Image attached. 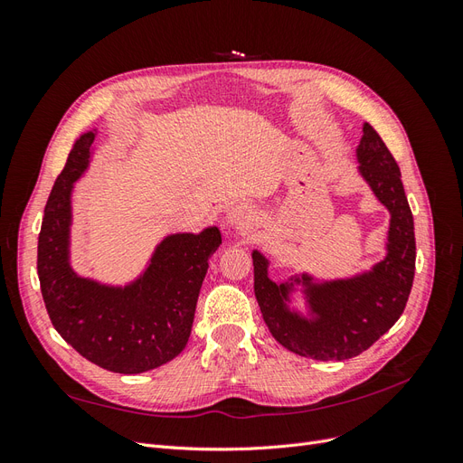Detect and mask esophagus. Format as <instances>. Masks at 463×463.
Instances as JSON below:
<instances>
[{
	"mask_svg": "<svg viewBox=\"0 0 463 463\" xmlns=\"http://www.w3.org/2000/svg\"><path fill=\"white\" fill-rule=\"evenodd\" d=\"M226 220H228L230 226H233V228L247 230V228H250V222H253V213H250V208L247 204L237 203V204L228 208Z\"/></svg>",
	"mask_w": 463,
	"mask_h": 463,
	"instance_id": "1",
	"label": "esophagus"
}]
</instances>
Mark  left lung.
<instances>
[{"mask_svg":"<svg viewBox=\"0 0 463 463\" xmlns=\"http://www.w3.org/2000/svg\"><path fill=\"white\" fill-rule=\"evenodd\" d=\"M359 174L390 210L386 259L371 272L313 284L309 274L291 278L305 286L309 315L288 307L293 284L269 278V260L253 250L255 296L266 326L289 352L318 361L352 359L386 334L408 303L415 274L413 214L402 185L400 167L369 123L357 146Z\"/></svg>","mask_w":463,"mask_h":463,"instance_id":"1","label":"left lung"}]
</instances>
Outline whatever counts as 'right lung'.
Segmentation results:
<instances>
[{"label":"right lung","mask_w":463,"mask_h":463,"mask_svg":"<svg viewBox=\"0 0 463 463\" xmlns=\"http://www.w3.org/2000/svg\"><path fill=\"white\" fill-rule=\"evenodd\" d=\"M94 133L75 143L48 197L38 235V278L53 328L94 365L137 374L187 345L218 228L165 237L145 274L125 288L77 276L69 266L73 184L87 170Z\"/></svg>","instance_id":"1"}]
</instances>
